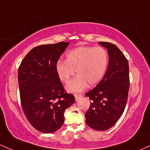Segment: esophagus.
Wrapping results in <instances>:
<instances>
[{"label": "esophagus", "instance_id": "34e87169", "mask_svg": "<svg viewBox=\"0 0 150 150\" xmlns=\"http://www.w3.org/2000/svg\"><path fill=\"white\" fill-rule=\"evenodd\" d=\"M82 96H82L81 94H76V95H75V100L77 101V100H79V99H80L81 98Z\"/></svg>", "mask_w": 150, "mask_h": 150}]
</instances>
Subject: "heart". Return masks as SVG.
Instances as JSON below:
<instances>
[{
    "label": "heart",
    "mask_w": 150,
    "mask_h": 150,
    "mask_svg": "<svg viewBox=\"0 0 150 150\" xmlns=\"http://www.w3.org/2000/svg\"><path fill=\"white\" fill-rule=\"evenodd\" d=\"M108 55L101 47H79L66 54L65 61H58L56 71L59 79L67 83L74 75L77 76L67 84L69 92L78 93L87 87L93 86L102 79L106 71Z\"/></svg>",
    "instance_id": "1"
}]
</instances>
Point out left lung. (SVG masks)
Listing matches in <instances>:
<instances>
[{"instance_id":"left-lung-1","label":"left lung","mask_w":150,"mask_h":150,"mask_svg":"<svg viewBox=\"0 0 150 150\" xmlns=\"http://www.w3.org/2000/svg\"><path fill=\"white\" fill-rule=\"evenodd\" d=\"M108 50V67L96 88L86 93L91 103L86 112V122L98 131L110 129L125 110L129 86V65L122 52L113 44L100 42Z\"/></svg>"}]
</instances>
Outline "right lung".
Listing matches in <instances>:
<instances>
[{"instance_id":"add662e5","label":"right lung","mask_w":150,"mask_h":150,"mask_svg":"<svg viewBox=\"0 0 150 150\" xmlns=\"http://www.w3.org/2000/svg\"><path fill=\"white\" fill-rule=\"evenodd\" d=\"M69 42L43 45L33 48L18 69L21 105L27 119L43 133L58 130L64 122V112L75 102L65 93L56 64Z\"/></svg>"}]
</instances>
